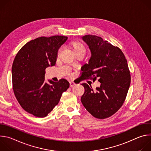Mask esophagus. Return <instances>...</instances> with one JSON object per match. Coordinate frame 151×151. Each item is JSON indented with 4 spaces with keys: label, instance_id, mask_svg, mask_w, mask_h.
<instances>
[{
    "label": "esophagus",
    "instance_id": "1",
    "mask_svg": "<svg viewBox=\"0 0 151 151\" xmlns=\"http://www.w3.org/2000/svg\"><path fill=\"white\" fill-rule=\"evenodd\" d=\"M75 85H76V83L73 81H70V87H74Z\"/></svg>",
    "mask_w": 151,
    "mask_h": 151
}]
</instances>
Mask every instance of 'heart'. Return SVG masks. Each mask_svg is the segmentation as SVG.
<instances>
[{
  "label": "heart",
  "mask_w": 151,
  "mask_h": 151,
  "mask_svg": "<svg viewBox=\"0 0 151 151\" xmlns=\"http://www.w3.org/2000/svg\"><path fill=\"white\" fill-rule=\"evenodd\" d=\"M70 48H72L73 53L75 54H85L86 52V47L80 41H73L70 43ZM61 52V49H60L58 51V55L60 54Z\"/></svg>",
  "instance_id": "obj_1"
}]
</instances>
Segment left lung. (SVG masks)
Wrapping results in <instances>:
<instances>
[{"mask_svg": "<svg viewBox=\"0 0 151 151\" xmlns=\"http://www.w3.org/2000/svg\"><path fill=\"white\" fill-rule=\"evenodd\" d=\"M88 46L91 57L81 68L82 77L99 78V87L93 90L91 85L83 83L85 92L81 100L87 111L99 119L108 118L122 106L130 85L131 76L127 61L117 47L94 35L82 36Z\"/></svg>", "mask_w": 151, "mask_h": 151, "instance_id": "obj_1", "label": "left lung"}]
</instances>
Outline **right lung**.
I'll return each mask as SVG.
<instances>
[{
  "label": "right lung",
  "mask_w": 151,
  "mask_h": 151,
  "mask_svg": "<svg viewBox=\"0 0 151 151\" xmlns=\"http://www.w3.org/2000/svg\"><path fill=\"white\" fill-rule=\"evenodd\" d=\"M67 36L39 37L27 42L16 55L12 67L13 90L18 103L27 112L42 118L52 111L69 87L64 79L45 82V69L55 66L58 51Z\"/></svg>",
  "instance_id": "obj_1"
}]
</instances>
